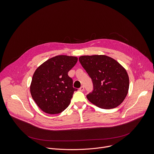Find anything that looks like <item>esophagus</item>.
I'll return each instance as SVG.
<instances>
[{"instance_id": "1", "label": "esophagus", "mask_w": 154, "mask_h": 154, "mask_svg": "<svg viewBox=\"0 0 154 154\" xmlns=\"http://www.w3.org/2000/svg\"><path fill=\"white\" fill-rule=\"evenodd\" d=\"M79 91H81V92L84 91V87L83 86H82L79 88Z\"/></svg>"}]
</instances>
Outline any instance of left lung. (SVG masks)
<instances>
[{
    "label": "left lung",
    "mask_w": 154,
    "mask_h": 154,
    "mask_svg": "<svg viewBox=\"0 0 154 154\" xmlns=\"http://www.w3.org/2000/svg\"><path fill=\"white\" fill-rule=\"evenodd\" d=\"M79 60L93 83L92 92L87 95L89 101L102 109H112L121 105L129 89L125 68L105 55L82 56Z\"/></svg>",
    "instance_id": "obj_1"
}]
</instances>
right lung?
<instances>
[{
    "label": "right lung",
    "mask_w": 154,
    "mask_h": 154,
    "mask_svg": "<svg viewBox=\"0 0 154 154\" xmlns=\"http://www.w3.org/2000/svg\"><path fill=\"white\" fill-rule=\"evenodd\" d=\"M78 58L65 55L51 58L38 66L34 73L30 94L37 106L45 112H62L70 105L75 91L73 79L68 73Z\"/></svg>",
    "instance_id": "add662e5"
}]
</instances>
